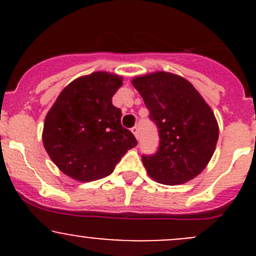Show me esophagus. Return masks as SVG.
Listing matches in <instances>:
<instances>
[{
  "instance_id": "1",
  "label": "esophagus",
  "mask_w": 256,
  "mask_h": 256,
  "mask_svg": "<svg viewBox=\"0 0 256 256\" xmlns=\"http://www.w3.org/2000/svg\"><path fill=\"white\" fill-rule=\"evenodd\" d=\"M131 131H132V134L135 135V138L138 140V126H134V128H131Z\"/></svg>"
}]
</instances>
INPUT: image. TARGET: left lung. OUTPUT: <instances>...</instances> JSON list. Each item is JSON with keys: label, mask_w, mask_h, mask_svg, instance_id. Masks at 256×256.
<instances>
[{"label": "left lung", "mask_w": 256, "mask_h": 256, "mask_svg": "<svg viewBox=\"0 0 256 256\" xmlns=\"http://www.w3.org/2000/svg\"><path fill=\"white\" fill-rule=\"evenodd\" d=\"M132 85L158 128V150L142 156L148 176L168 186L197 177L210 161L219 136L209 105L188 80L167 72L136 76Z\"/></svg>", "instance_id": "1"}]
</instances>
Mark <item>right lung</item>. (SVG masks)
Returning <instances> with one entry per match:
<instances>
[{
  "mask_svg": "<svg viewBox=\"0 0 256 256\" xmlns=\"http://www.w3.org/2000/svg\"><path fill=\"white\" fill-rule=\"evenodd\" d=\"M122 78L94 72L66 85L44 120L43 144L59 170L80 182L112 174L121 157L138 144L121 126L112 96Z\"/></svg>",
  "mask_w": 256,
  "mask_h": 256,
  "instance_id": "right-lung-1",
  "label": "right lung"
}]
</instances>
